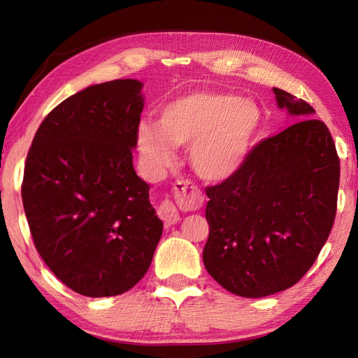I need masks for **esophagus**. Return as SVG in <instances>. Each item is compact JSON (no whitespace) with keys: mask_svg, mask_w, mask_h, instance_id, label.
I'll use <instances>...</instances> for the list:
<instances>
[{"mask_svg":"<svg viewBox=\"0 0 358 358\" xmlns=\"http://www.w3.org/2000/svg\"><path fill=\"white\" fill-rule=\"evenodd\" d=\"M174 189H176L174 193H176L178 202H180V203L194 206L200 202V196L197 193V189L191 185L188 180L178 182V185ZM158 215L164 220L165 224H174L180 220V215L178 213L176 205H174L169 199H165L161 202V205L158 208Z\"/></svg>","mask_w":358,"mask_h":358,"instance_id":"1","label":"esophagus"}]
</instances>
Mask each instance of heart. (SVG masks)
I'll return each instance as SVG.
<instances>
[{
  "mask_svg": "<svg viewBox=\"0 0 358 358\" xmlns=\"http://www.w3.org/2000/svg\"><path fill=\"white\" fill-rule=\"evenodd\" d=\"M259 124L252 103L224 92L193 91L161 110L158 126L141 123L138 145L153 174L176 161V145H189V164L197 176L217 184L237 171Z\"/></svg>",
  "mask_w": 358,
  "mask_h": 358,
  "instance_id": "b5f03b06",
  "label": "heart"
}]
</instances>
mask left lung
Segmentation results:
<instances>
[{
    "label": "left lung",
    "instance_id": "8db88e82",
    "mask_svg": "<svg viewBox=\"0 0 358 358\" xmlns=\"http://www.w3.org/2000/svg\"><path fill=\"white\" fill-rule=\"evenodd\" d=\"M280 109L299 121L259 141L222 184L206 187L209 237L203 264L243 298L294 285L333 229L340 159L324 121L307 101L273 88Z\"/></svg>",
    "mask_w": 358,
    "mask_h": 358
}]
</instances>
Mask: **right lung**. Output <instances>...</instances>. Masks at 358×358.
<instances>
[{"label": "right lung", "mask_w": 358, "mask_h": 358, "mask_svg": "<svg viewBox=\"0 0 358 358\" xmlns=\"http://www.w3.org/2000/svg\"><path fill=\"white\" fill-rule=\"evenodd\" d=\"M141 88L118 78L68 97L43 118L25 161L21 194L34 248L60 281L90 298L141 281L162 235L132 161Z\"/></svg>", "instance_id": "1"}]
</instances>
